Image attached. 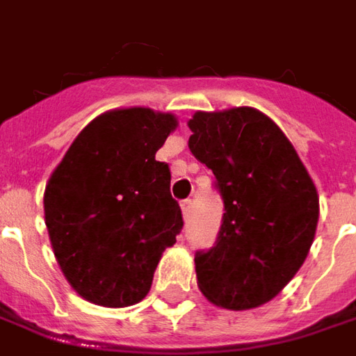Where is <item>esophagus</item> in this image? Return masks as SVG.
Wrapping results in <instances>:
<instances>
[{
    "label": "esophagus",
    "mask_w": 356,
    "mask_h": 356,
    "mask_svg": "<svg viewBox=\"0 0 356 356\" xmlns=\"http://www.w3.org/2000/svg\"><path fill=\"white\" fill-rule=\"evenodd\" d=\"M192 207H193L192 200H184V202H182V213H184V219H186V220L190 219V215H192Z\"/></svg>",
    "instance_id": "1"
}]
</instances>
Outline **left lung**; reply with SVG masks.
Masks as SVG:
<instances>
[{
  "mask_svg": "<svg viewBox=\"0 0 356 356\" xmlns=\"http://www.w3.org/2000/svg\"><path fill=\"white\" fill-rule=\"evenodd\" d=\"M188 126L190 151L213 170L225 205L215 246L195 252L197 285L220 308L266 305L312 246L316 186L285 134L259 110L195 112Z\"/></svg>",
  "mask_w": 356,
  "mask_h": 356,
  "instance_id": "left-lung-1",
  "label": "left lung"
}]
</instances>
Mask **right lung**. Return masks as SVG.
<instances>
[{"mask_svg":"<svg viewBox=\"0 0 356 356\" xmlns=\"http://www.w3.org/2000/svg\"><path fill=\"white\" fill-rule=\"evenodd\" d=\"M172 114L112 110L71 143L44 192L51 248L70 285L89 302L122 308L151 289L154 269L184 227L170 168L154 159Z\"/></svg>","mask_w":356,"mask_h":356,"instance_id":"right-lung-1","label":"right lung"}]
</instances>
